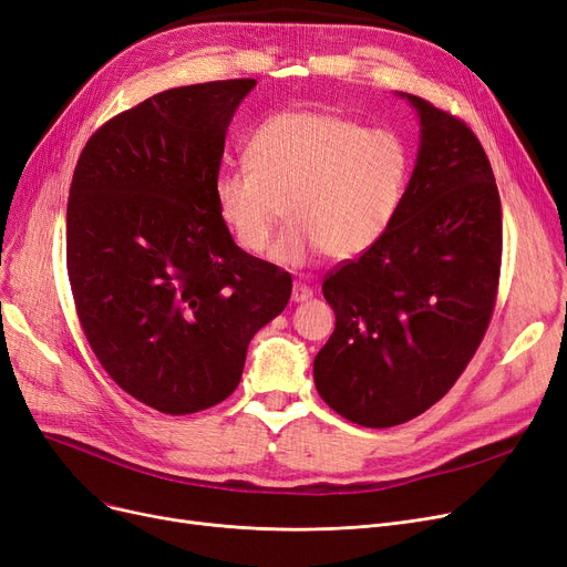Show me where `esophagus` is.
<instances>
[{
    "mask_svg": "<svg viewBox=\"0 0 567 567\" xmlns=\"http://www.w3.org/2000/svg\"><path fill=\"white\" fill-rule=\"evenodd\" d=\"M312 295H316V291H312V287L306 282H295V287H291V301L295 303H303L312 299Z\"/></svg>",
    "mask_w": 567,
    "mask_h": 567,
    "instance_id": "1",
    "label": "esophagus"
}]
</instances>
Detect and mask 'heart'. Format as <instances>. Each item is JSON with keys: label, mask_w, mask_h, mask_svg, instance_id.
Returning a JSON list of instances; mask_svg holds the SVG:
<instances>
[{"label": "heart", "mask_w": 567, "mask_h": 567, "mask_svg": "<svg viewBox=\"0 0 567 567\" xmlns=\"http://www.w3.org/2000/svg\"><path fill=\"white\" fill-rule=\"evenodd\" d=\"M245 158V167L215 177L217 215L243 251L261 255L287 207L295 224L270 255L282 266H303L322 251L339 261L367 255L400 215L411 177L400 133L320 110L268 116Z\"/></svg>", "instance_id": "b5f03b06"}]
</instances>
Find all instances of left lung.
Segmentation results:
<instances>
[{
  "mask_svg": "<svg viewBox=\"0 0 567 567\" xmlns=\"http://www.w3.org/2000/svg\"><path fill=\"white\" fill-rule=\"evenodd\" d=\"M406 100L421 142L385 238L322 291L337 327L316 354L322 400L362 427H392L453 388L493 316L502 209L488 156L463 121Z\"/></svg>",
  "mask_w": 567,
  "mask_h": 567,
  "instance_id": "left-lung-1",
  "label": "left lung"
}]
</instances>
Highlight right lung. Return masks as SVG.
<instances>
[{
    "instance_id": "1",
    "label": "right lung",
    "mask_w": 567,
    "mask_h": 567,
    "mask_svg": "<svg viewBox=\"0 0 567 567\" xmlns=\"http://www.w3.org/2000/svg\"><path fill=\"white\" fill-rule=\"evenodd\" d=\"M257 79L163 91L89 140L68 203V276L95 358L161 413L224 402L247 346L285 310L289 272L243 251L213 184Z\"/></svg>"
}]
</instances>
